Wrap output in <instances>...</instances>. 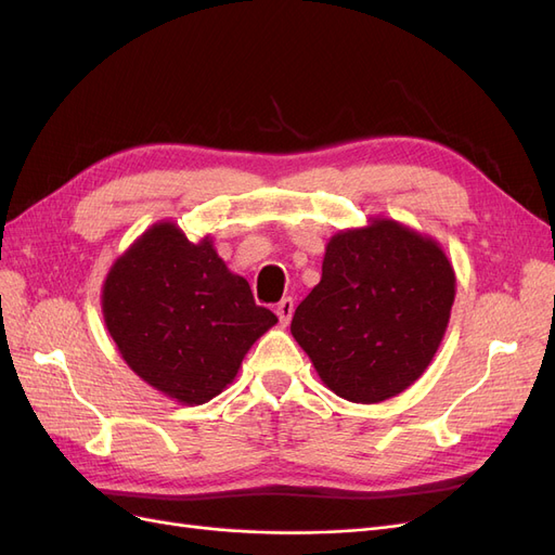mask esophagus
Instances as JSON below:
<instances>
[{
  "label": "esophagus",
  "mask_w": 555,
  "mask_h": 555,
  "mask_svg": "<svg viewBox=\"0 0 555 555\" xmlns=\"http://www.w3.org/2000/svg\"><path fill=\"white\" fill-rule=\"evenodd\" d=\"M275 312L280 317V324L287 326L292 322V317H294V298H282L278 308H275Z\"/></svg>",
  "instance_id": "esophagus-1"
}]
</instances>
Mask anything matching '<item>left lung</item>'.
Instances as JSON below:
<instances>
[{
    "instance_id": "obj_1",
    "label": "left lung",
    "mask_w": 555,
    "mask_h": 555,
    "mask_svg": "<svg viewBox=\"0 0 555 555\" xmlns=\"http://www.w3.org/2000/svg\"><path fill=\"white\" fill-rule=\"evenodd\" d=\"M456 298L442 245L391 217L333 233L322 280L292 319L324 386L349 402L389 400L426 373Z\"/></svg>"
}]
</instances>
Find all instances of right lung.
<instances>
[{
  "label": "right lung",
  "instance_id": "obj_1",
  "mask_svg": "<svg viewBox=\"0 0 555 555\" xmlns=\"http://www.w3.org/2000/svg\"><path fill=\"white\" fill-rule=\"evenodd\" d=\"M102 312L131 371L190 408L233 384L249 347L278 324L212 238L192 243L173 220L147 227L113 261Z\"/></svg>",
  "mask_w": 555,
  "mask_h": 555
}]
</instances>
